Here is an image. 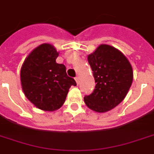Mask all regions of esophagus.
Returning a JSON list of instances; mask_svg holds the SVG:
<instances>
[{
    "label": "esophagus",
    "instance_id": "34e87169",
    "mask_svg": "<svg viewBox=\"0 0 154 154\" xmlns=\"http://www.w3.org/2000/svg\"><path fill=\"white\" fill-rule=\"evenodd\" d=\"M75 81H76V82H77V85H78V84H79V82H80V79H79V77H75Z\"/></svg>",
    "mask_w": 154,
    "mask_h": 154
}]
</instances>
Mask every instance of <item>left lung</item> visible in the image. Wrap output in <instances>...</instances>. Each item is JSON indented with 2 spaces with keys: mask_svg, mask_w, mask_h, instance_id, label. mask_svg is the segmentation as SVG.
Segmentation results:
<instances>
[{
  "mask_svg": "<svg viewBox=\"0 0 154 154\" xmlns=\"http://www.w3.org/2000/svg\"><path fill=\"white\" fill-rule=\"evenodd\" d=\"M94 81V91L84 97L89 109L97 112L111 110L125 99L133 81V70L129 60L111 45H99L88 55Z\"/></svg>",
  "mask_w": 154,
  "mask_h": 154,
  "instance_id": "8db88e82",
  "label": "left lung"
}]
</instances>
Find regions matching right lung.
Segmentation results:
<instances>
[{
	"label": "right lung",
	"mask_w": 154,
	"mask_h": 154,
	"mask_svg": "<svg viewBox=\"0 0 154 154\" xmlns=\"http://www.w3.org/2000/svg\"><path fill=\"white\" fill-rule=\"evenodd\" d=\"M59 52L54 45L44 43L28 54L23 63L20 79L23 91L37 109L54 111L63 104L71 86L77 83L57 63Z\"/></svg>",
	"instance_id": "right-lung-1"
}]
</instances>
